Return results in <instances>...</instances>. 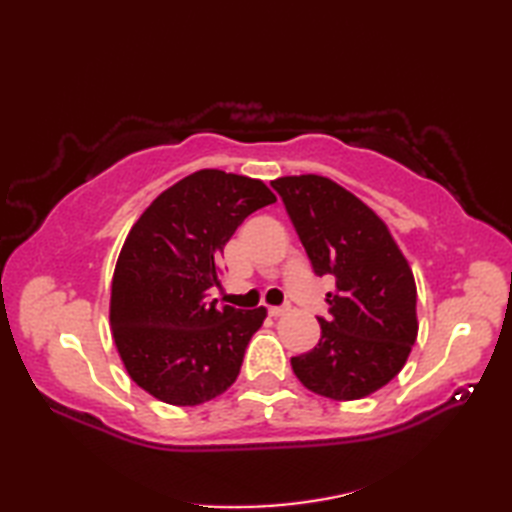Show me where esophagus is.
Masks as SVG:
<instances>
[{
  "mask_svg": "<svg viewBox=\"0 0 512 512\" xmlns=\"http://www.w3.org/2000/svg\"><path fill=\"white\" fill-rule=\"evenodd\" d=\"M286 312H288V308H281V306H270V308H268L270 317H284Z\"/></svg>",
  "mask_w": 512,
  "mask_h": 512,
  "instance_id": "esophagus-1",
  "label": "esophagus"
}]
</instances>
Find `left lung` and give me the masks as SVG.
I'll return each instance as SVG.
<instances>
[{"instance_id":"1","label":"left lung","mask_w":512,"mask_h":512,"mask_svg":"<svg viewBox=\"0 0 512 512\" xmlns=\"http://www.w3.org/2000/svg\"><path fill=\"white\" fill-rule=\"evenodd\" d=\"M319 277L332 275L321 339L292 356L303 387L332 400H358L385 387L407 363L418 336L416 281L385 222L323 176L270 182Z\"/></svg>"}]
</instances>
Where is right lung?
<instances>
[{
  "label": "right lung",
  "instance_id": "obj_1",
  "mask_svg": "<svg viewBox=\"0 0 512 512\" xmlns=\"http://www.w3.org/2000/svg\"><path fill=\"white\" fill-rule=\"evenodd\" d=\"M277 198L220 169L182 178L147 206L118 255L110 323L127 374L147 394L195 407L235 383L266 308H217V257L250 213Z\"/></svg>",
  "mask_w": 512,
  "mask_h": 512
}]
</instances>
